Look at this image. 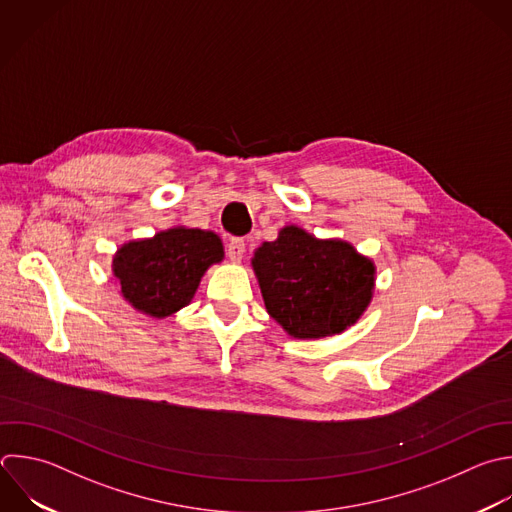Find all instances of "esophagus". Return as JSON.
<instances>
[{
  "label": "esophagus",
  "instance_id": "esophagus-1",
  "mask_svg": "<svg viewBox=\"0 0 512 512\" xmlns=\"http://www.w3.org/2000/svg\"><path fill=\"white\" fill-rule=\"evenodd\" d=\"M244 252H246V242L242 238H232L228 244V258L232 262H240L244 258Z\"/></svg>",
  "mask_w": 512,
  "mask_h": 512
}]
</instances>
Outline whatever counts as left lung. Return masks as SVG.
<instances>
[{
	"instance_id": "obj_1",
	"label": "left lung",
	"mask_w": 512,
	"mask_h": 512,
	"mask_svg": "<svg viewBox=\"0 0 512 512\" xmlns=\"http://www.w3.org/2000/svg\"><path fill=\"white\" fill-rule=\"evenodd\" d=\"M268 314L294 338L344 332L368 308L376 266L344 240L284 226L252 258Z\"/></svg>"
}]
</instances>
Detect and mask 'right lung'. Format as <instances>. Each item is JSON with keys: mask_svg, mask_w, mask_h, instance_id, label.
<instances>
[{"mask_svg": "<svg viewBox=\"0 0 512 512\" xmlns=\"http://www.w3.org/2000/svg\"><path fill=\"white\" fill-rule=\"evenodd\" d=\"M222 260L218 234L176 226L120 246L112 270L122 296L138 312L166 318L192 302L206 270Z\"/></svg>", "mask_w": 512, "mask_h": 512, "instance_id": "add662e5", "label": "right lung"}]
</instances>
